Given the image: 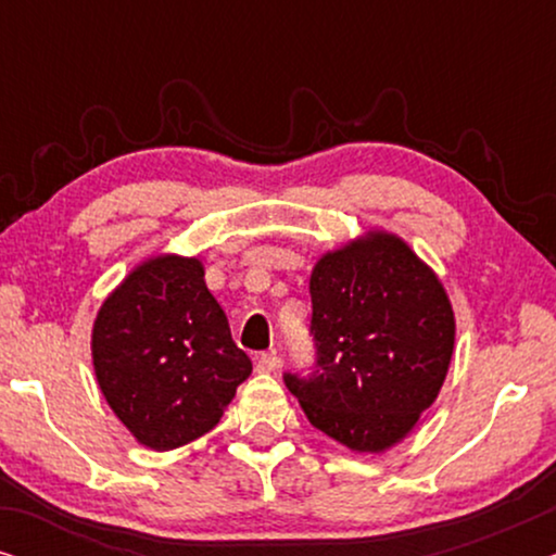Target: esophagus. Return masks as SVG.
I'll use <instances>...</instances> for the list:
<instances>
[{
	"label": "esophagus",
	"mask_w": 556,
	"mask_h": 556,
	"mask_svg": "<svg viewBox=\"0 0 556 556\" xmlns=\"http://www.w3.org/2000/svg\"><path fill=\"white\" fill-rule=\"evenodd\" d=\"M280 367V356L276 352L261 354L255 362V371H276Z\"/></svg>",
	"instance_id": "34e87169"
}]
</instances>
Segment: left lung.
Listing matches in <instances>:
<instances>
[{
	"mask_svg": "<svg viewBox=\"0 0 556 556\" xmlns=\"http://www.w3.org/2000/svg\"><path fill=\"white\" fill-rule=\"evenodd\" d=\"M316 367L286 371L308 422L356 453H382L420 420L445 382L455 316L435 273L397 235L326 253L311 273Z\"/></svg>",
	"mask_w": 556,
	"mask_h": 556,
	"instance_id": "obj_1",
	"label": "left lung"
}]
</instances>
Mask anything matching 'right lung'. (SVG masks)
Wrapping results in <instances>:
<instances>
[{
  "label": "right lung",
  "mask_w": 556,
  "mask_h": 556,
  "mask_svg": "<svg viewBox=\"0 0 556 556\" xmlns=\"http://www.w3.org/2000/svg\"><path fill=\"white\" fill-rule=\"evenodd\" d=\"M90 349L105 402L151 451L210 432L253 371L197 257L156 255L128 273L98 311Z\"/></svg>",
  "instance_id": "add662e5"
}]
</instances>
